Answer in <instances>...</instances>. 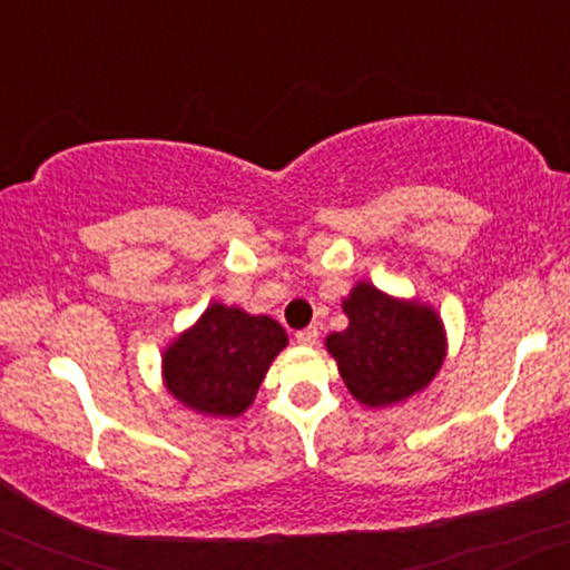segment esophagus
I'll list each match as a JSON object with an SVG mask.
<instances>
[{
  "instance_id": "obj_1",
  "label": "esophagus",
  "mask_w": 570,
  "mask_h": 570,
  "mask_svg": "<svg viewBox=\"0 0 570 570\" xmlns=\"http://www.w3.org/2000/svg\"><path fill=\"white\" fill-rule=\"evenodd\" d=\"M294 337H297L299 345H316L318 343V330H316V326H307V330H299Z\"/></svg>"
}]
</instances>
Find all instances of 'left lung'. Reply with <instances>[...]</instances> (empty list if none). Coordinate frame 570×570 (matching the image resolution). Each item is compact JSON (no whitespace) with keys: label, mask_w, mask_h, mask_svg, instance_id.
<instances>
[{"label":"left lung","mask_w":570,"mask_h":570,"mask_svg":"<svg viewBox=\"0 0 570 570\" xmlns=\"http://www.w3.org/2000/svg\"><path fill=\"white\" fill-rule=\"evenodd\" d=\"M348 326L326 337L340 377L367 407H391L423 391L440 372L448 340L440 313L356 284L343 299Z\"/></svg>","instance_id":"1"}]
</instances>
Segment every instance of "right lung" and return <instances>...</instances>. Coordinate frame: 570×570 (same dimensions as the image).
<instances>
[{"instance_id":"1","label":"right lung","mask_w":570,"mask_h":570,"mask_svg":"<svg viewBox=\"0 0 570 570\" xmlns=\"http://www.w3.org/2000/svg\"><path fill=\"white\" fill-rule=\"evenodd\" d=\"M286 343L289 337L276 318L212 303L198 324L163 351V381L200 415L238 417Z\"/></svg>"}]
</instances>
